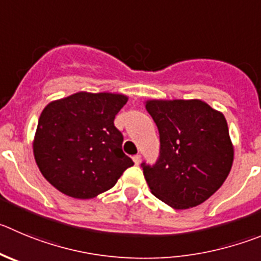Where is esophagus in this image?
I'll return each instance as SVG.
<instances>
[{
    "mask_svg": "<svg viewBox=\"0 0 261 261\" xmlns=\"http://www.w3.org/2000/svg\"><path fill=\"white\" fill-rule=\"evenodd\" d=\"M133 161H134V164L139 165V164H140V161H142V157H140L139 154H136V155H134V157H133Z\"/></svg>",
    "mask_w": 261,
    "mask_h": 261,
    "instance_id": "esophagus-1",
    "label": "esophagus"
}]
</instances>
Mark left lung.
Wrapping results in <instances>:
<instances>
[{"instance_id": "left-lung-1", "label": "left lung", "mask_w": 261, "mask_h": 261, "mask_svg": "<svg viewBox=\"0 0 261 261\" xmlns=\"http://www.w3.org/2000/svg\"><path fill=\"white\" fill-rule=\"evenodd\" d=\"M145 108L160 131V158L143 164L152 194L175 210L210 198L229 175L234 157L221 112L199 99H152Z\"/></svg>"}]
</instances>
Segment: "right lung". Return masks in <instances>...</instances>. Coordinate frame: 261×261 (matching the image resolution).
Masks as SVG:
<instances>
[{
  "label": "right lung",
  "instance_id": "1",
  "mask_svg": "<svg viewBox=\"0 0 261 261\" xmlns=\"http://www.w3.org/2000/svg\"><path fill=\"white\" fill-rule=\"evenodd\" d=\"M128 97L80 91L43 108L33 139L41 174L65 196L95 198L113 188L133 160L113 121Z\"/></svg>",
  "mask_w": 261,
  "mask_h": 261
}]
</instances>
